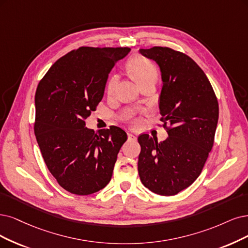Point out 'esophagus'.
I'll use <instances>...</instances> for the list:
<instances>
[{
    "label": "esophagus",
    "instance_id": "esophagus-1",
    "mask_svg": "<svg viewBox=\"0 0 248 248\" xmlns=\"http://www.w3.org/2000/svg\"><path fill=\"white\" fill-rule=\"evenodd\" d=\"M127 138H129V140L130 141H136L137 140V137L135 136V135H133V134H127Z\"/></svg>",
    "mask_w": 248,
    "mask_h": 248
}]
</instances>
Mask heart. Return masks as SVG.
Listing matches in <instances>:
<instances>
[{
  "mask_svg": "<svg viewBox=\"0 0 248 248\" xmlns=\"http://www.w3.org/2000/svg\"><path fill=\"white\" fill-rule=\"evenodd\" d=\"M126 70L132 78L138 84L139 86L143 85L144 82L150 80H156L157 78V69L153 64L143 56L136 55L130 58L126 62ZM118 81L117 76H112L108 80L107 84V93L111 95L115 89V86Z\"/></svg>",
  "mask_w": 248,
  "mask_h": 248,
  "instance_id": "heart-1",
  "label": "heart"
}]
</instances>
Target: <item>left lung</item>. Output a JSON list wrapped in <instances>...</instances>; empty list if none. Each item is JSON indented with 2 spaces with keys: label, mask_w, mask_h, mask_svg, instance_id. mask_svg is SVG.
I'll return each mask as SVG.
<instances>
[{
  "label": "left lung",
  "mask_w": 248,
  "mask_h": 248,
  "mask_svg": "<svg viewBox=\"0 0 248 248\" xmlns=\"http://www.w3.org/2000/svg\"><path fill=\"white\" fill-rule=\"evenodd\" d=\"M139 53L159 66L161 122L171 125L169 138L159 143L147 134L139 136V176L154 193L176 195L198 178L213 148L217 100L203 70L187 55L167 47Z\"/></svg>",
  "instance_id": "8db88e82"
}]
</instances>
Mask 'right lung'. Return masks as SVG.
Masks as SVG:
<instances>
[{
  "instance_id": "right-lung-1",
  "label": "right lung",
  "mask_w": 248,
  "mask_h": 248,
  "mask_svg": "<svg viewBox=\"0 0 248 248\" xmlns=\"http://www.w3.org/2000/svg\"><path fill=\"white\" fill-rule=\"evenodd\" d=\"M130 51L80 47L55 62L36 88V141L52 176L72 194L95 193L111 180L126 133L114 125L94 132L85 119L102 100L115 63Z\"/></svg>"
}]
</instances>
